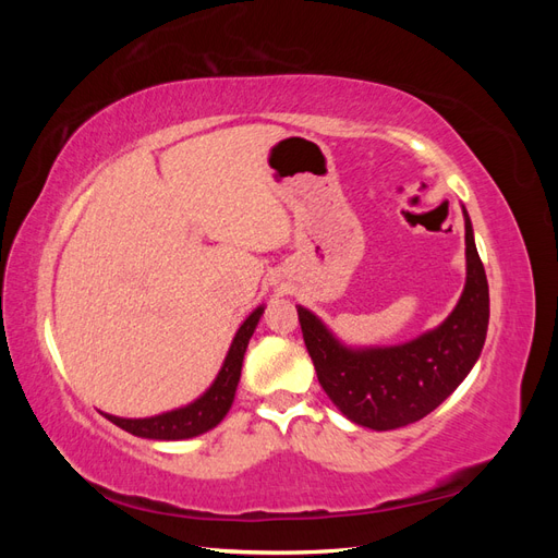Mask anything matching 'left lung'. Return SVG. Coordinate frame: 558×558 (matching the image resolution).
Listing matches in <instances>:
<instances>
[{
  "mask_svg": "<svg viewBox=\"0 0 558 558\" xmlns=\"http://www.w3.org/2000/svg\"><path fill=\"white\" fill-rule=\"evenodd\" d=\"M468 279L440 328L400 347L347 349L320 320L298 307L305 347L328 398L353 424L393 430L430 414L480 359L488 328V283L465 214Z\"/></svg>",
  "mask_w": 558,
  "mask_h": 558,
  "instance_id": "1",
  "label": "left lung"
}]
</instances>
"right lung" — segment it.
Masks as SVG:
<instances>
[{
	"label": "right lung",
	"mask_w": 558,
	"mask_h": 558,
	"mask_svg": "<svg viewBox=\"0 0 558 558\" xmlns=\"http://www.w3.org/2000/svg\"><path fill=\"white\" fill-rule=\"evenodd\" d=\"M260 314H263V307H258L244 320L238 335H234L221 373H218L216 381L209 386V391L202 398H197L195 402L185 404L181 410L165 412L150 418H121L111 414H105V416L118 428H123L137 437H146V440H185V437L202 435L209 428H214L216 424H221L234 400V391H238L244 351L253 330L258 326Z\"/></svg>",
	"instance_id": "1"
}]
</instances>
